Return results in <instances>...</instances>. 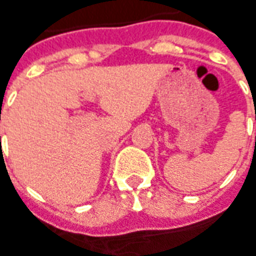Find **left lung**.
<instances>
[{"label":"left lung","instance_id":"1","mask_svg":"<svg viewBox=\"0 0 256 256\" xmlns=\"http://www.w3.org/2000/svg\"><path fill=\"white\" fill-rule=\"evenodd\" d=\"M255 119H256V118H255Z\"/></svg>","mask_w":256,"mask_h":256}]
</instances>
